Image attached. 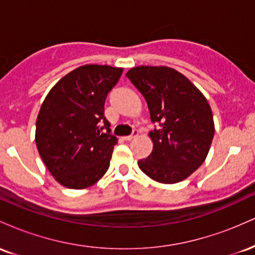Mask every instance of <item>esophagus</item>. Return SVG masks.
I'll list each match as a JSON object with an SVG mask.
<instances>
[{"instance_id":"1","label":"esophagus","mask_w":255,"mask_h":255,"mask_svg":"<svg viewBox=\"0 0 255 255\" xmlns=\"http://www.w3.org/2000/svg\"><path fill=\"white\" fill-rule=\"evenodd\" d=\"M136 135H137V130H133V134H131V135L124 136V137H122V139H124L125 141H130V140H133Z\"/></svg>"}]
</instances>
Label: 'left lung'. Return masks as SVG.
Returning a JSON list of instances; mask_svg holds the SVG:
<instances>
[{
	"instance_id": "1",
	"label": "left lung",
	"mask_w": 255,
	"mask_h": 255,
	"mask_svg": "<svg viewBox=\"0 0 255 255\" xmlns=\"http://www.w3.org/2000/svg\"><path fill=\"white\" fill-rule=\"evenodd\" d=\"M144 96L150 118L158 125L148 133L151 154L137 162L159 183L183 181L206 159L215 135L211 107L201 91L176 69L137 66L126 74Z\"/></svg>"
}]
</instances>
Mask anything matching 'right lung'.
Returning a JSON list of instances; mask_svg holds the SVG:
<instances>
[{
  "mask_svg": "<svg viewBox=\"0 0 255 255\" xmlns=\"http://www.w3.org/2000/svg\"><path fill=\"white\" fill-rule=\"evenodd\" d=\"M124 68L85 64L57 81L43 101L36 122V145L58 183L85 189L109 169L118 137L110 134L104 103ZM107 133L101 131L103 127Z\"/></svg>",
  "mask_w": 255,
  "mask_h": 255,
  "instance_id": "obj_1",
  "label": "right lung"
}]
</instances>
